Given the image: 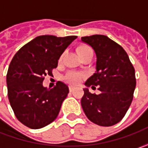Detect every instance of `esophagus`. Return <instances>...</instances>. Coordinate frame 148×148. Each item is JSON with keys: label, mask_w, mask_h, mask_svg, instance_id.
I'll list each match as a JSON object with an SVG mask.
<instances>
[{"label": "esophagus", "mask_w": 148, "mask_h": 148, "mask_svg": "<svg viewBox=\"0 0 148 148\" xmlns=\"http://www.w3.org/2000/svg\"><path fill=\"white\" fill-rule=\"evenodd\" d=\"M69 90H70V91H71V92H72V91L74 90V87L71 86H69Z\"/></svg>", "instance_id": "obj_1"}]
</instances>
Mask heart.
<instances>
[{
  "label": "heart",
  "instance_id": "b5f03b06",
  "mask_svg": "<svg viewBox=\"0 0 148 148\" xmlns=\"http://www.w3.org/2000/svg\"><path fill=\"white\" fill-rule=\"evenodd\" d=\"M77 54L79 55V57H82L84 54L88 53H92V50L91 49L86 46V45H83V46H80L78 49H77ZM82 75L79 74V73H71L69 76H68V79L69 81L72 83H77L79 82L82 79Z\"/></svg>",
  "mask_w": 148,
  "mask_h": 148
}]
</instances>
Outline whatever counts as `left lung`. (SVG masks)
<instances>
[{
	"label": "left lung",
	"mask_w": 148,
	"mask_h": 148,
	"mask_svg": "<svg viewBox=\"0 0 148 148\" xmlns=\"http://www.w3.org/2000/svg\"><path fill=\"white\" fill-rule=\"evenodd\" d=\"M82 42L94 49L95 73L85 83L81 104L89 119L99 126H112L125 115L132 103L136 86L135 70L122 47L105 35L82 37ZM99 86V95L88 90Z\"/></svg>",
	"instance_id": "8db88e82"
}]
</instances>
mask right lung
Returning <instances> with one entry per match:
<instances>
[{
    "instance_id": "1",
    "label": "right lung",
    "mask_w": 148,
    "mask_h": 148,
    "mask_svg": "<svg viewBox=\"0 0 148 148\" xmlns=\"http://www.w3.org/2000/svg\"><path fill=\"white\" fill-rule=\"evenodd\" d=\"M77 38L38 36L12 58L6 76L8 98L15 116L24 125L38 129L58 117L68 86L58 82L53 88L48 89L43 82L45 76H53L61 55Z\"/></svg>"
}]
</instances>
